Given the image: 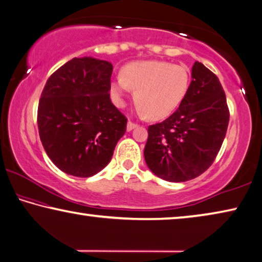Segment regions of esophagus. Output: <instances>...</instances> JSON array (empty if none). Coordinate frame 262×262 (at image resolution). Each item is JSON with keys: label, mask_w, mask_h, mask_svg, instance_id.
I'll list each match as a JSON object with an SVG mask.
<instances>
[{"label": "esophagus", "mask_w": 262, "mask_h": 262, "mask_svg": "<svg viewBox=\"0 0 262 262\" xmlns=\"http://www.w3.org/2000/svg\"><path fill=\"white\" fill-rule=\"evenodd\" d=\"M138 126H139L138 123H134V122H132V121H129V122H128V124H127V130L129 132L132 129H134V128H136Z\"/></svg>", "instance_id": "obj_1"}]
</instances>
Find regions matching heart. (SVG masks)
<instances>
[{
    "label": "heart",
    "mask_w": 262,
    "mask_h": 262,
    "mask_svg": "<svg viewBox=\"0 0 262 262\" xmlns=\"http://www.w3.org/2000/svg\"><path fill=\"white\" fill-rule=\"evenodd\" d=\"M189 83V72L183 66L166 61H139L124 66L121 77L112 81L111 95L116 106L121 107L132 89L140 113L160 120L180 106Z\"/></svg>",
    "instance_id": "1"
}]
</instances>
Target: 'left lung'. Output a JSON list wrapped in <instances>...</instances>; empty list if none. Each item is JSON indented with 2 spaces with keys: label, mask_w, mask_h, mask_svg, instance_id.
<instances>
[{
  "label": "left lung",
  "mask_w": 262,
  "mask_h": 262,
  "mask_svg": "<svg viewBox=\"0 0 262 262\" xmlns=\"http://www.w3.org/2000/svg\"><path fill=\"white\" fill-rule=\"evenodd\" d=\"M228 122L229 109L220 81L201 62H195L180 107L165 121L148 127V168L170 182L198 178L215 160Z\"/></svg>",
  "instance_id": "obj_1"
}]
</instances>
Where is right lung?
I'll return each instance as SVG.
<instances>
[{"label":"right lung","mask_w":262,"mask_h":262,"mask_svg":"<svg viewBox=\"0 0 262 262\" xmlns=\"http://www.w3.org/2000/svg\"><path fill=\"white\" fill-rule=\"evenodd\" d=\"M113 66L92 57L68 61L42 91L37 126L47 155L77 178L99 173L112 160L127 118L111 101Z\"/></svg>","instance_id":"right-lung-1"}]
</instances>
